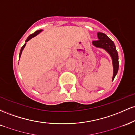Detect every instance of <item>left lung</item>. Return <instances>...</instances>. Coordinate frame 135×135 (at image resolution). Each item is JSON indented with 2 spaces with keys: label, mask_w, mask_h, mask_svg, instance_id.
<instances>
[{
  "label": "left lung",
  "mask_w": 135,
  "mask_h": 135,
  "mask_svg": "<svg viewBox=\"0 0 135 135\" xmlns=\"http://www.w3.org/2000/svg\"><path fill=\"white\" fill-rule=\"evenodd\" d=\"M98 40L93 41V44L97 47H101L106 50L112 59L113 67H114V74H113L112 80H114L115 75H117L119 69L118 53L116 50L114 42L110 39L106 34L98 32L97 33Z\"/></svg>",
  "instance_id": "obj_1"
}]
</instances>
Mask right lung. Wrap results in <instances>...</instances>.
Returning <instances> with one entry per match:
<instances>
[{
	"mask_svg": "<svg viewBox=\"0 0 135 135\" xmlns=\"http://www.w3.org/2000/svg\"><path fill=\"white\" fill-rule=\"evenodd\" d=\"M42 31V30H37V31H36V32H34L33 33H32V34H31V35H29L28 37V38H27V40H26V41H25V42H28L29 41V40L30 39H31V38H32V37H35V36H36L37 35V34H38L40 33V32H41ZM25 45H26V43L24 45H23V46H22V47H21V50H20V56H21V52H22V51H23V49H24V47H25Z\"/></svg>",
	"mask_w": 135,
	"mask_h": 135,
	"instance_id": "1",
	"label": "right lung"
}]
</instances>
